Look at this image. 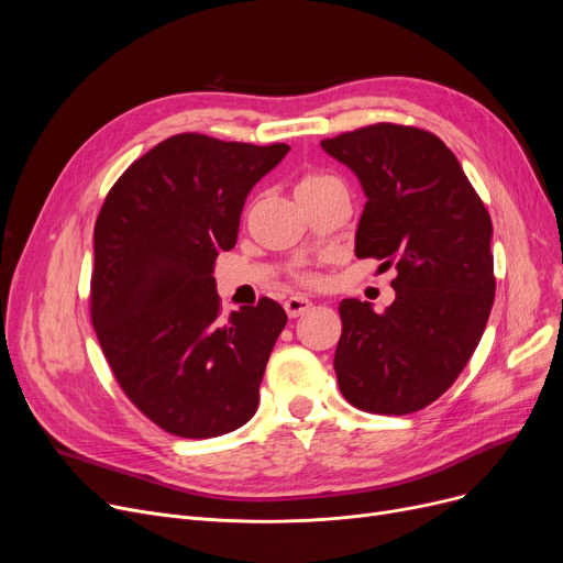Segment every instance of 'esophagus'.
<instances>
[{"label": "esophagus", "mask_w": 563, "mask_h": 563, "mask_svg": "<svg viewBox=\"0 0 563 563\" xmlns=\"http://www.w3.org/2000/svg\"><path fill=\"white\" fill-rule=\"evenodd\" d=\"M285 310L289 317H301L308 310H312V301L308 297H289L285 301Z\"/></svg>", "instance_id": "34e87169"}]
</instances>
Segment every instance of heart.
<instances>
[{
  "mask_svg": "<svg viewBox=\"0 0 563 563\" xmlns=\"http://www.w3.org/2000/svg\"><path fill=\"white\" fill-rule=\"evenodd\" d=\"M327 183H338L333 175H327V173H312V175H306L303 180L299 183L297 191H303V189H310V187H319V185H327Z\"/></svg>",
  "mask_w": 563,
  "mask_h": 563,
  "instance_id": "obj_1",
  "label": "heart"
}]
</instances>
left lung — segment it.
Wrapping results in <instances>:
<instances>
[{
	"instance_id": "1",
	"label": "left lung",
	"mask_w": 563,
	"mask_h": 563,
	"mask_svg": "<svg viewBox=\"0 0 563 563\" xmlns=\"http://www.w3.org/2000/svg\"><path fill=\"white\" fill-rule=\"evenodd\" d=\"M367 198L356 255L395 264V301L340 303L335 374L367 412L406 416L445 393L475 353L495 297L493 223L435 134L378 123L321 141Z\"/></svg>"
}]
</instances>
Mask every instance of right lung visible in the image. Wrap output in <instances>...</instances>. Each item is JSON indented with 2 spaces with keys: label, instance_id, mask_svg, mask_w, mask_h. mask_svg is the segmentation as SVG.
<instances>
[{
  "label": "right lung",
  "instance_id": "add662e5",
  "mask_svg": "<svg viewBox=\"0 0 563 563\" xmlns=\"http://www.w3.org/2000/svg\"><path fill=\"white\" fill-rule=\"evenodd\" d=\"M289 145L175 134L109 191L93 232L91 317L115 380L180 438H214L257 410L280 303L219 319L214 260L230 251L251 189Z\"/></svg>",
  "mask_w": 563,
  "mask_h": 563
}]
</instances>
